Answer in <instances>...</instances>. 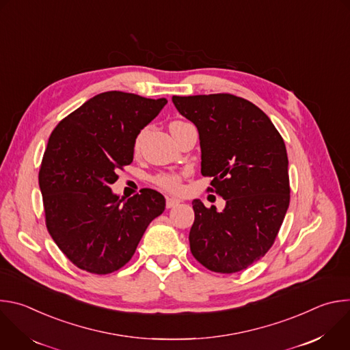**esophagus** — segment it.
<instances>
[{"label": "esophagus", "mask_w": 350, "mask_h": 350, "mask_svg": "<svg viewBox=\"0 0 350 350\" xmlns=\"http://www.w3.org/2000/svg\"><path fill=\"white\" fill-rule=\"evenodd\" d=\"M180 202H181L180 199H176V198H167V199H166V208H167V209L174 208V206H177Z\"/></svg>", "instance_id": "34e87169"}]
</instances>
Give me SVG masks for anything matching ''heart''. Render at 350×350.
<instances>
[{"label":"heart","mask_w":350,"mask_h":350,"mask_svg":"<svg viewBox=\"0 0 350 350\" xmlns=\"http://www.w3.org/2000/svg\"><path fill=\"white\" fill-rule=\"evenodd\" d=\"M178 123H183V122H173L170 126L178 124ZM141 137H142V134H139V135L135 138V142H134V148H135V149L139 146ZM155 183H157L161 188H163V189H166V191H170V192H177V191H180V188H181V180H180V177L176 176V174H158V176L155 177Z\"/></svg>","instance_id":"obj_1"}]
</instances>
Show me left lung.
Segmentation results:
<instances>
[{
    "instance_id": "1",
    "label": "left lung",
    "mask_w": 350,
    "mask_h": 350,
    "mask_svg": "<svg viewBox=\"0 0 350 350\" xmlns=\"http://www.w3.org/2000/svg\"><path fill=\"white\" fill-rule=\"evenodd\" d=\"M177 111L191 120L201 142V173L226 208L193 199L189 231L193 258L215 273H237L263 258L289 206L288 157L269 116L231 94L174 95Z\"/></svg>"
}]
</instances>
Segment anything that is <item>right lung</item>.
Wrapping results in <instances>:
<instances>
[{"mask_svg": "<svg viewBox=\"0 0 350 350\" xmlns=\"http://www.w3.org/2000/svg\"><path fill=\"white\" fill-rule=\"evenodd\" d=\"M167 104L130 92H101L49 135L38 184L45 224L65 256L92 274L122 269L146 227L163 213L162 193L144 188L129 199L109 188L133 162L134 142Z\"/></svg>", "mask_w": 350, "mask_h": 350, "instance_id": "obj_1", "label": "right lung"}]
</instances>
